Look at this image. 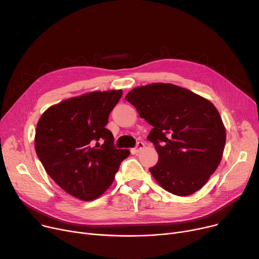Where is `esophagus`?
<instances>
[{
    "instance_id": "34e87169",
    "label": "esophagus",
    "mask_w": 259,
    "mask_h": 259,
    "mask_svg": "<svg viewBox=\"0 0 259 259\" xmlns=\"http://www.w3.org/2000/svg\"><path fill=\"white\" fill-rule=\"evenodd\" d=\"M144 146H145V144L143 143V142H138L137 143V146L134 147V149H133V151L135 152V153H138V152H140L142 149L144 148Z\"/></svg>"
}]
</instances>
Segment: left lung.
Returning a JSON list of instances; mask_svg holds the SVG:
<instances>
[{"label":"left lung","mask_w":259,"mask_h":259,"mask_svg":"<svg viewBox=\"0 0 259 259\" xmlns=\"http://www.w3.org/2000/svg\"><path fill=\"white\" fill-rule=\"evenodd\" d=\"M126 100L153 129L158 161L149 169L166 191L187 196L198 191L219 167L226 130L214 105L188 89L155 83L132 89Z\"/></svg>","instance_id":"left-lung-1"}]
</instances>
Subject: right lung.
Masks as SVG:
<instances>
[{"label":"right lung","instance_id":"obj_1","mask_svg":"<svg viewBox=\"0 0 259 259\" xmlns=\"http://www.w3.org/2000/svg\"><path fill=\"white\" fill-rule=\"evenodd\" d=\"M121 90L94 91L51 106L40 116L34 148L46 172L64 191L81 199L100 197L113 183L127 149H116L108 117Z\"/></svg>","mask_w":259,"mask_h":259}]
</instances>
